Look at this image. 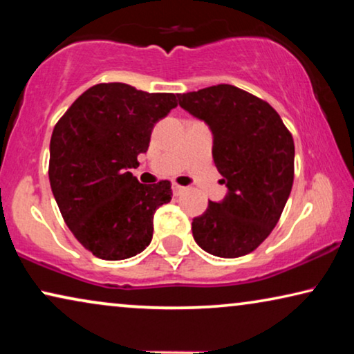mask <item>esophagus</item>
<instances>
[{"label":"esophagus","mask_w":354,"mask_h":354,"mask_svg":"<svg viewBox=\"0 0 354 354\" xmlns=\"http://www.w3.org/2000/svg\"><path fill=\"white\" fill-rule=\"evenodd\" d=\"M185 190V187H182V185H177V183H174L172 185V192H174V195H180V193Z\"/></svg>","instance_id":"1"}]
</instances>
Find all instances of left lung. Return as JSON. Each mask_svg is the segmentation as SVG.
I'll use <instances>...</instances> for the list:
<instances>
[{
    "mask_svg": "<svg viewBox=\"0 0 354 354\" xmlns=\"http://www.w3.org/2000/svg\"><path fill=\"white\" fill-rule=\"evenodd\" d=\"M180 108L212 132V159L225 183L222 201L192 222L206 253L240 258L268 239L293 185L295 143L272 106L234 85L177 95Z\"/></svg>",
    "mask_w": 354,
    "mask_h": 354,
    "instance_id": "1",
    "label": "left lung"
}]
</instances>
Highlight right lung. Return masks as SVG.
<instances>
[{
  "mask_svg": "<svg viewBox=\"0 0 354 354\" xmlns=\"http://www.w3.org/2000/svg\"><path fill=\"white\" fill-rule=\"evenodd\" d=\"M177 95L127 84H98L57 120L50 143V183L67 227L96 258L120 261L153 239V216L171 201V182L140 183L129 172L147 153L154 124Z\"/></svg>",
  "mask_w": 354,
  "mask_h": 354,
  "instance_id": "right-lung-1",
  "label": "right lung"
}]
</instances>
